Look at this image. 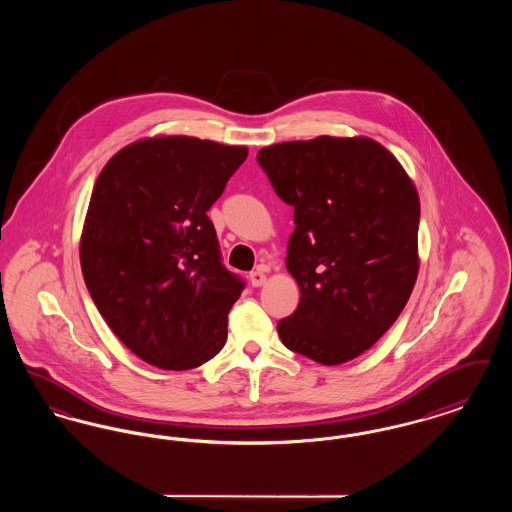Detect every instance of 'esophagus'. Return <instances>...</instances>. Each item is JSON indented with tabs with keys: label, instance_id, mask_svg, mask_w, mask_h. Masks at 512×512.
<instances>
[{
	"label": "esophagus",
	"instance_id": "34e87169",
	"mask_svg": "<svg viewBox=\"0 0 512 512\" xmlns=\"http://www.w3.org/2000/svg\"><path fill=\"white\" fill-rule=\"evenodd\" d=\"M249 282H251V286H253V288H261V286L267 282V274H265V270H261V268L253 270V272L249 274Z\"/></svg>",
	"mask_w": 512,
	"mask_h": 512
}]
</instances>
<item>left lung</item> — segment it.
I'll list each match as a JSON object with an SVG mask.
<instances>
[{
    "label": "left lung",
    "mask_w": 512,
    "mask_h": 512,
    "mask_svg": "<svg viewBox=\"0 0 512 512\" xmlns=\"http://www.w3.org/2000/svg\"><path fill=\"white\" fill-rule=\"evenodd\" d=\"M257 161L293 207L286 267L299 286L282 343L320 365L347 363L380 340L418 276L420 199L382 144L365 136L263 147Z\"/></svg>",
    "instance_id": "obj_1"
}]
</instances>
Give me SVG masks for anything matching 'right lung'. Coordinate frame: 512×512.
<instances>
[{
  "label": "right lung",
  "instance_id": "1",
  "mask_svg": "<svg viewBox=\"0 0 512 512\" xmlns=\"http://www.w3.org/2000/svg\"><path fill=\"white\" fill-rule=\"evenodd\" d=\"M245 146L153 136L99 172L80 236L86 288L113 334L142 361L188 370L226 343L244 282L220 263L207 217Z\"/></svg>",
  "mask_w": 512,
  "mask_h": 512
}]
</instances>
